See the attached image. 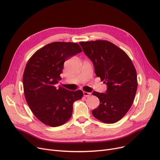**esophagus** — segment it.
<instances>
[{
	"mask_svg": "<svg viewBox=\"0 0 160 160\" xmlns=\"http://www.w3.org/2000/svg\"><path fill=\"white\" fill-rule=\"evenodd\" d=\"M83 96L84 97H89L91 95V93H88V92H86V91H83Z\"/></svg>",
	"mask_w": 160,
	"mask_h": 160,
	"instance_id": "obj_1",
	"label": "esophagus"
}]
</instances>
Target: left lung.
I'll return each instance as SVG.
<instances>
[{
    "label": "left lung",
    "instance_id": "1",
    "mask_svg": "<svg viewBox=\"0 0 160 160\" xmlns=\"http://www.w3.org/2000/svg\"><path fill=\"white\" fill-rule=\"evenodd\" d=\"M83 52L93 62L97 77L107 86L105 93L93 91L100 100L93 115L108 124L121 119L131 108L138 88L137 72L122 50L110 41L80 42Z\"/></svg>",
    "mask_w": 160,
    "mask_h": 160
}]
</instances>
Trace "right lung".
Instances as JSON below:
<instances>
[{
    "mask_svg": "<svg viewBox=\"0 0 160 160\" xmlns=\"http://www.w3.org/2000/svg\"><path fill=\"white\" fill-rule=\"evenodd\" d=\"M82 51L77 43L54 42L36 51L25 67L22 83L27 104L33 115L50 127L68 121L74 102L83 97L81 90L56 86L62 79L64 62Z\"/></svg>",
    "mask_w": 160,
    "mask_h": 160,
    "instance_id": "add662e5",
    "label": "right lung"
}]
</instances>
